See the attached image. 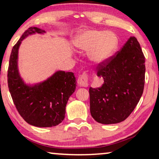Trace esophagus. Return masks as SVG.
<instances>
[{
  "instance_id": "obj_1",
  "label": "esophagus",
  "mask_w": 159,
  "mask_h": 159,
  "mask_svg": "<svg viewBox=\"0 0 159 159\" xmlns=\"http://www.w3.org/2000/svg\"><path fill=\"white\" fill-rule=\"evenodd\" d=\"M78 83H79L80 86L88 87V85H89V79H88L87 74L84 73L82 75H80L79 78V80H78Z\"/></svg>"
}]
</instances>
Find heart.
<instances>
[{"mask_svg":"<svg viewBox=\"0 0 159 159\" xmlns=\"http://www.w3.org/2000/svg\"><path fill=\"white\" fill-rule=\"evenodd\" d=\"M119 40L111 31L88 29L80 31L74 40L75 47L80 52H89V59L95 64L107 61L117 49Z\"/></svg>","mask_w":159,"mask_h":159,"instance_id":"1","label":"heart"}]
</instances>
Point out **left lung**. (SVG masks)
<instances>
[{"mask_svg": "<svg viewBox=\"0 0 159 159\" xmlns=\"http://www.w3.org/2000/svg\"><path fill=\"white\" fill-rule=\"evenodd\" d=\"M145 57L137 39L131 37L114 57L98 67L100 88L90 87V110L93 119L104 125L124 121L142 97L145 80Z\"/></svg>", "mask_w": 159, "mask_h": 159, "instance_id": "1", "label": "left lung"}]
</instances>
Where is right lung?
Wrapping results in <instances>:
<instances>
[{"mask_svg":"<svg viewBox=\"0 0 159 159\" xmlns=\"http://www.w3.org/2000/svg\"><path fill=\"white\" fill-rule=\"evenodd\" d=\"M44 30L31 27L25 31L12 49L10 57L7 84L16 109L28 124L38 127H50L60 124L65 117L69 97L76 88L72 72L57 70L44 81L27 84L18 69V50L22 41Z\"/></svg>","mask_w":159,"mask_h":159,"instance_id":"obj_1","label":"right lung"}]
</instances>
